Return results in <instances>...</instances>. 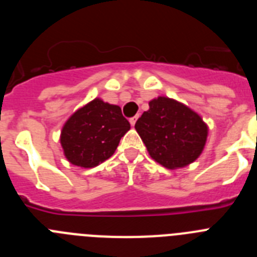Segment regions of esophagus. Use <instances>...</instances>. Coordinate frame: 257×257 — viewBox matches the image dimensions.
Wrapping results in <instances>:
<instances>
[{
  "instance_id": "obj_1",
  "label": "esophagus",
  "mask_w": 257,
  "mask_h": 257,
  "mask_svg": "<svg viewBox=\"0 0 257 257\" xmlns=\"http://www.w3.org/2000/svg\"><path fill=\"white\" fill-rule=\"evenodd\" d=\"M138 118H139V115H135V117L130 118V123H131V126H135L136 121H138Z\"/></svg>"
}]
</instances>
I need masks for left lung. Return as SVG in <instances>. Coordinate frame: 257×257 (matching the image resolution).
I'll return each instance as SVG.
<instances>
[{"label":"left lung","instance_id":"left-lung-1","mask_svg":"<svg viewBox=\"0 0 257 257\" xmlns=\"http://www.w3.org/2000/svg\"><path fill=\"white\" fill-rule=\"evenodd\" d=\"M135 128L156 162L169 170L185 167L201 156L208 127L201 115L180 101L158 96L136 121Z\"/></svg>","mask_w":257,"mask_h":257}]
</instances>
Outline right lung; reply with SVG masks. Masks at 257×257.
Masks as SVG:
<instances>
[{"mask_svg": "<svg viewBox=\"0 0 257 257\" xmlns=\"http://www.w3.org/2000/svg\"><path fill=\"white\" fill-rule=\"evenodd\" d=\"M130 123L121 108L96 97L77 109L61 128L60 144L72 165L91 169L113 156Z\"/></svg>", "mask_w": 257, "mask_h": 257, "instance_id": "1", "label": "right lung"}]
</instances>
